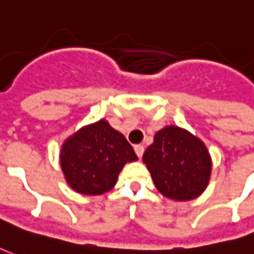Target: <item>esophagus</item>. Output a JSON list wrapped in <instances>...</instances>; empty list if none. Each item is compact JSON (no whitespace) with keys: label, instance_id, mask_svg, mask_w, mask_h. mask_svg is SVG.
<instances>
[{"label":"esophagus","instance_id":"34e87169","mask_svg":"<svg viewBox=\"0 0 254 254\" xmlns=\"http://www.w3.org/2000/svg\"><path fill=\"white\" fill-rule=\"evenodd\" d=\"M134 151H136V155L138 156V157H142V155H144V146L136 145L134 146Z\"/></svg>","mask_w":254,"mask_h":254}]
</instances>
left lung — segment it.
<instances>
[{
	"mask_svg": "<svg viewBox=\"0 0 254 254\" xmlns=\"http://www.w3.org/2000/svg\"><path fill=\"white\" fill-rule=\"evenodd\" d=\"M142 161L156 189L174 200L198 198L207 187L213 167L204 142L174 125L156 133Z\"/></svg>",
	"mask_w": 254,
	"mask_h": 254,
	"instance_id": "left-lung-1",
	"label": "left lung"
}]
</instances>
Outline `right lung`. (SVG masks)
<instances>
[{
    "label": "right lung",
    "mask_w": 254,
    "mask_h": 254,
    "mask_svg": "<svg viewBox=\"0 0 254 254\" xmlns=\"http://www.w3.org/2000/svg\"><path fill=\"white\" fill-rule=\"evenodd\" d=\"M136 160L132 145L106 120L80 127L63 142L60 151L65 182L83 195L110 191L124 165Z\"/></svg>",
    "instance_id": "right-lung-1"
}]
</instances>
